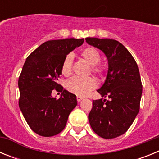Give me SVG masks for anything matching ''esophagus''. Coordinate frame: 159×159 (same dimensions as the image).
I'll return each mask as SVG.
<instances>
[{
  "label": "esophagus",
  "mask_w": 159,
  "mask_h": 159,
  "mask_svg": "<svg viewBox=\"0 0 159 159\" xmlns=\"http://www.w3.org/2000/svg\"><path fill=\"white\" fill-rule=\"evenodd\" d=\"M76 99H77V101H78V102H80V101L83 99V97L80 96V95H77V96H76Z\"/></svg>",
  "instance_id": "obj_1"
}]
</instances>
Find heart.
<instances>
[{"label":"heart","instance_id":"b5f03b06","mask_svg":"<svg viewBox=\"0 0 159 159\" xmlns=\"http://www.w3.org/2000/svg\"><path fill=\"white\" fill-rule=\"evenodd\" d=\"M80 57L92 65V71L98 76L103 75V69L97 65L100 62L101 57L98 50L92 47H88L80 52ZM72 57L67 55L64 58L61 66V72L64 75H69L72 71ZM96 86V82L92 77H73L67 81V88L71 93L84 96L89 93Z\"/></svg>","mask_w":159,"mask_h":159}]
</instances>
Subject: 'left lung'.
Segmentation results:
<instances>
[{
	"mask_svg": "<svg viewBox=\"0 0 159 159\" xmlns=\"http://www.w3.org/2000/svg\"><path fill=\"white\" fill-rule=\"evenodd\" d=\"M86 42L104 53L108 71L104 84L97 90L107 99L92 102L88 116L92 130L103 139H114L127 131L139 111L143 85L134 57L121 43L112 39L88 37Z\"/></svg>",
	"mask_w": 159,
	"mask_h": 159,
	"instance_id": "8db88e82",
	"label": "left lung"
}]
</instances>
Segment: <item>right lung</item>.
Returning <instances> with one entry per match:
<instances>
[{"label": "right lung", "instance_id": "1", "mask_svg": "<svg viewBox=\"0 0 159 159\" xmlns=\"http://www.w3.org/2000/svg\"><path fill=\"white\" fill-rule=\"evenodd\" d=\"M84 39L68 38L44 42L27 57L19 76V107L35 133L51 137L62 131L77 105L76 96L57 83L67 55L82 45ZM53 89L62 92L60 99Z\"/></svg>", "mask_w": 159, "mask_h": 159}]
</instances>
